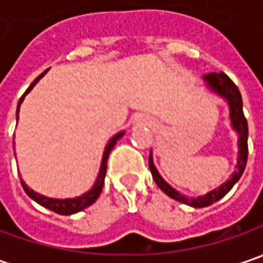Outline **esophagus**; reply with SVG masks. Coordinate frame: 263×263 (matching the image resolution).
I'll use <instances>...</instances> for the list:
<instances>
[{
    "mask_svg": "<svg viewBox=\"0 0 263 263\" xmlns=\"http://www.w3.org/2000/svg\"><path fill=\"white\" fill-rule=\"evenodd\" d=\"M135 123L137 124H145V126H152L154 124V120L151 117L145 116V114H137L135 118Z\"/></svg>",
    "mask_w": 263,
    "mask_h": 263,
    "instance_id": "obj_1",
    "label": "esophagus"
}]
</instances>
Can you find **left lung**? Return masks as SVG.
Masks as SVG:
<instances>
[{
  "instance_id": "obj_1",
  "label": "left lung",
  "mask_w": 263,
  "mask_h": 263,
  "mask_svg": "<svg viewBox=\"0 0 263 263\" xmlns=\"http://www.w3.org/2000/svg\"><path fill=\"white\" fill-rule=\"evenodd\" d=\"M205 82V86L214 92L215 95L222 98L228 105V114H230V124L231 128L237 133V164H236V170L234 173L230 176L226 183H222L221 186L212 189L211 192H208L206 195L197 197H190L180 193L174 187H171L167 181L161 177L158 173L157 167L154 164V157H152V151L149 154V168L152 177L157 183V186L167 195V196L173 197L174 200H178L181 203H186L189 206L193 208H205L215 203L221 197H224L228 192L233 189V186L240 180V177L243 174L245 168H246V162H248V121L243 114V101H241V95L237 86L233 83V80L222 71L219 73H209L202 77Z\"/></svg>"
}]
</instances>
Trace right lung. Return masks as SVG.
<instances>
[{
    "label": "right lung",
    "instance_id": "1",
    "mask_svg": "<svg viewBox=\"0 0 263 263\" xmlns=\"http://www.w3.org/2000/svg\"><path fill=\"white\" fill-rule=\"evenodd\" d=\"M46 71L45 70L44 73H41L39 76L36 77L35 80L32 82V85L27 87V90H26L23 96L18 99V104H17V111H15V114H17V121H18V112H20V105L23 104V99H25V96L33 89L36 83L42 79V77L45 76ZM124 130L123 132H118L117 135L111 137L109 140H108V143H106L105 149H104V154H102V159H101V167H99V173H98V177H96L95 183H93V186L90 187L87 192H85L83 195H80V196L76 197H67V199H55V197H48L44 196V195H41V193H37L35 192L33 189H29V186L26 184L23 180H20L22 181V186L25 189L26 195L30 197V199H33L36 203H39L41 206L46 208V209H51V211H54L57 214H60V215H71V214H76L79 211H83L85 208L90 206L93 202H95L96 199L99 197L101 195V192H102V186H104V180H105V174H106V161H108V157H109V152L112 151V147L116 146L117 140H120L121 137L124 136Z\"/></svg>",
    "mask_w": 263,
    "mask_h": 263
}]
</instances>
